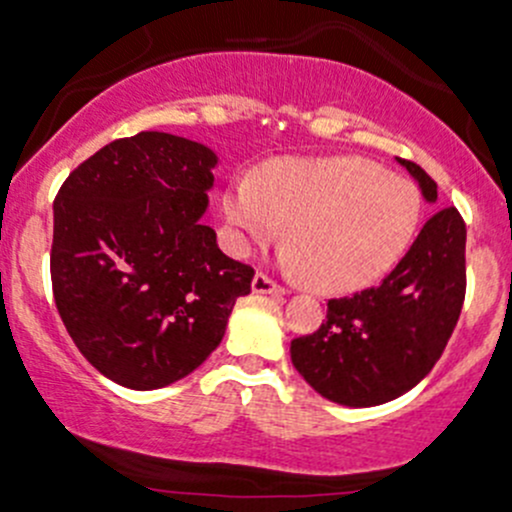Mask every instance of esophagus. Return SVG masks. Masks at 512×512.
Listing matches in <instances>:
<instances>
[{
    "mask_svg": "<svg viewBox=\"0 0 512 512\" xmlns=\"http://www.w3.org/2000/svg\"><path fill=\"white\" fill-rule=\"evenodd\" d=\"M251 288H254V293H261V295H276V298H281V295H286V288L278 286L273 278L263 276V273H256L254 283H251Z\"/></svg>",
    "mask_w": 512,
    "mask_h": 512,
    "instance_id": "34e87169",
    "label": "esophagus"
}]
</instances>
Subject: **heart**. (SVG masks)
Masks as SVG:
<instances>
[{"mask_svg": "<svg viewBox=\"0 0 512 512\" xmlns=\"http://www.w3.org/2000/svg\"><path fill=\"white\" fill-rule=\"evenodd\" d=\"M419 194L357 157L283 160L244 175L224 197L241 246L266 244L286 221L288 268L325 291L372 283L397 263L419 221Z\"/></svg>", "mask_w": 512, "mask_h": 512, "instance_id": "heart-1", "label": "heart"}]
</instances>
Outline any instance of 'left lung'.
I'll return each instance as SVG.
<instances>
[{
    "label": "left lung",
    "mask_w": 512,
    "mask_h": 512,
    "mask_svg": "<svg viewBox=\"0 0 512 512\" xmlns=\"http://www.w3.org/2000/svg\"><path fill=\"white\" fill-rule=\"evenodd\" d=\"M436 202V182L399 160ZM466 298V224L439 209L379 286L328 300V320L291 342L293 367L325 399L377 407L416 387L439 362Z\"/></svg>",
    "instance_id": "1"
}]
</instances>
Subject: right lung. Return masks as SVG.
<instances>
[{"instance_id":"right-lung-1","label":"right lung","mask_w":512,"mask_h":512,"mask_svg":"<svg viewBox=\"0 0 512 512\" xmlns=\"http://www.w3.org/2000/svg\"><path fill=\"white\" fill-rule=\"evenodd\" d=\"M217 155L145 133L100 147L54 202L51 283L68 335L100 374L160 389L219 347L254 268L219 249L202 221Z\"/></svg>"}]
</instances>
